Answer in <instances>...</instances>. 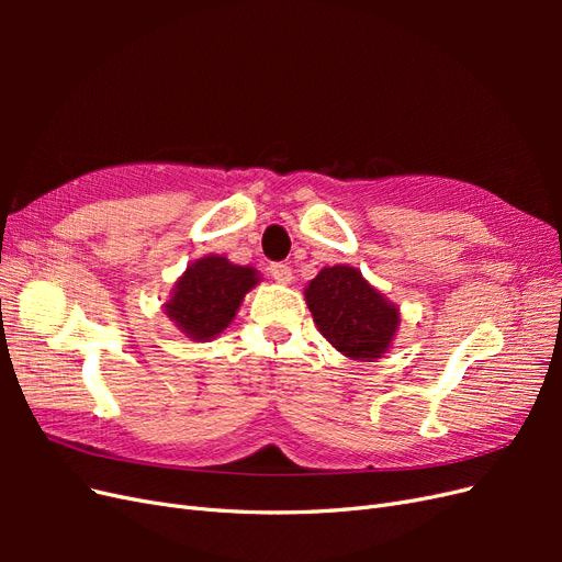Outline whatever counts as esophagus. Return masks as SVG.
Returning a JSON list of instances; mask_svg holds the SVG:
<instances>
[{
	"mask_svg": "<svg viewBox=\"0 0 562 562\" xmlns=\"http://www.w3.org/2000/svg\"><path fill=\"white\" fill-rule=\"evenodd\" d=\"M269 274L274 277V281H279V283H291L293 281V269L288 267L285 262H271Z\"/></svg>",
	"mask_w": 562,
	"mask_h": 562,
	"instance_id": "esophagus-1",
	"label": "esophagus"
}]
</instances>
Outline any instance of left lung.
Returning a JSON list of instances; mask_svg holds the SVG:
<instances>
[{
  "instance_id": "8db88e82",
  "label": "left lung",
  "mask_w": 562,
  "mask_h": 562,
  "mask_svg": "<svg viewBox=\"0 0 562 562\" xmlns=\"http://www.w3.org/2000/svg\"><path fill=\"white\" fill-rule=\"evenodd\" d=\"M304 295L323 337L351 359H378L398 328V310L353 267L321 269Z\"/></svg>"
}]
</instances>
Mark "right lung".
<instances>
[{
  "mask_svg": "<svg viewBox=\"0 0 562 562\" xmlns=\"http://www.w3.org/2000/svg\"><path fill=\"white\" fill-rule=\"evenodd\" d=\"M255 283V269L211 255L180 277L171 302L166 304V314L192 339L215 337L227 328Z\"/></svg>",
  "mask_w": 562,
  "mask_h": 562,
  "instance_id": "right-lung-1",
  "label": "right lung"
}]
</instances>
